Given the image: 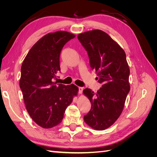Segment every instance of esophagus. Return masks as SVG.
<instances>
[{
  "label": "esophagus",
  "instance_id": "34e87169",
  "mask_svg": "<svg viewBox=\"0 0 157 157\" xmlns=\"http://www.w3.org/2000/svg\"><path fill=\"white\" fill-rule=\"evenodd\" d=\"M83 91V88L82 87H78V94H82Z\"/></svg>",
  "mask_w": 157,
  "mask_h": 157
}]
</instances>
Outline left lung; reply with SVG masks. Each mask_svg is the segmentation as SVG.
<instances>
[{"label":"left lung","instance_id":"left-lung-1","mask_svg":"<svg viewBox=\"0 0 157 157\" xmlns=\"http://www.w3.org/2000/svg\"><path fill=\"white\" fill-rule=\"evenodd\" d=\"M78 39L88 52L90 67L97 73L96 79L102 84L96 93L90 88L83 90L92 103L84 121L93 129L103 130L120 117L130 92V69L126 54L101 30L84 32L78 35Z\"/></svg>","mask_w":157,"mask_h":157}]
</instances>
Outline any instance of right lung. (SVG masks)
<instances>
[{
    "label": "right lung",
    "mask_w": 157,
    "mask_h": 157,
    "mask_svg": "<svg viewBox=\"0 0 157 157\" xmlns=\"http://www.w3.org/2000/svg\"><path fill=\"white\" fill-rule=\"evenodd\" d=\"M75 37L63 31L48 33L33 46L21 65L20 86L26 109L33 121L44 128L59 124L77 95L75 85L54 82L60 71L61 51Z\"/></svg>",
    "instance_id": "obj_1"
}]
</instances>
